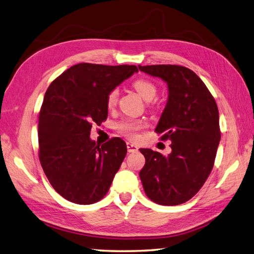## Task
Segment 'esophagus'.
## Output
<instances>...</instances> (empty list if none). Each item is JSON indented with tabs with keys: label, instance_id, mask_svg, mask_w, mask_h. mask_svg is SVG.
Instances as JSON below:
<instances>
[{
	"label": "esophagus",
	"instance_id": "obj_1",
	"mask_svg": "<svg viewBox=\"0 0 254 254\" xmlns=\"http://www.w3.org/2000/svg\"><path fill=\"white\" fill-rule=\"evenodd\" d=\"M127 150L129 154H130V152H136L138 150V147H137V145H135V143L128 141L127 142Z\"/></svg>",
	"mask_w": 254,
	"mask_h": 254
}]
</instances>
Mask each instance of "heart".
Returning <instances> with one entry per match:
<instances>
[{"label":"heart","mask_w":254,"mask_h":254,"mask_svg":"<svg viewBox=\"0 0 254 254\" xmlns=\"http://www.w3.org/2000/svg\"><path fill=\"white\" fill-rule=\"evenodd\" d=\"M133 88L136 89V92L140 95V96L147 100V102H150L151 99H154L157 94V87L156 85L150 82L148 79H137L132 84ZM118 97V89L115 88L111 93L108 94L107 96V106L108 107H114L116 105ZM143 127L142 122L138 121H126L119 124L118 129L123 135H125L128 138H135L137 136V131Z\"/></svg>","instance_id":"b5f03b06"}]
</instances>
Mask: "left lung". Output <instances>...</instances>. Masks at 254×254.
<instances>
[{"label":"left lung","mask_w":254,"mask_h":254,"mask_svg":"<svg viewBox=\"0 0 254 254\" xmlns=\"http://www.w3.org/2000/svg\"><path fill=\"white\" fill-rule=\"evenodd\" d=\"M164 80L168 99L155 131L171 141L167 156L141 148L146 164L139 172L147 197L158 204L176 205L198 192L212 170L220 141L216 100L199 76L179 65L138 66Z\"/></svg>","instance_id":"obj_1"}]
</instances>
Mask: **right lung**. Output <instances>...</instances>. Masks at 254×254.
Instances as JSON below:
<instances>
[{
	"instance_id": "right-lung-1",
	"label": "right lung",
	"mask_w": 254,
	"mask_h": 254,
	"mask_svg": "<svg viewBox=\"0 0 254 254\" xmlns=\"http://www.w3.org/2000/svg\"><path fill=\"white\" fill-rule=\"evenodd\" d=\"M137 71L135 65L80 63L47 88L38 121L40 160L53 188L68 201L95 203L109 190L126 142L115 137L99 147L90 130L108 116V94Z\"/></svg>"
}]
</instances>
